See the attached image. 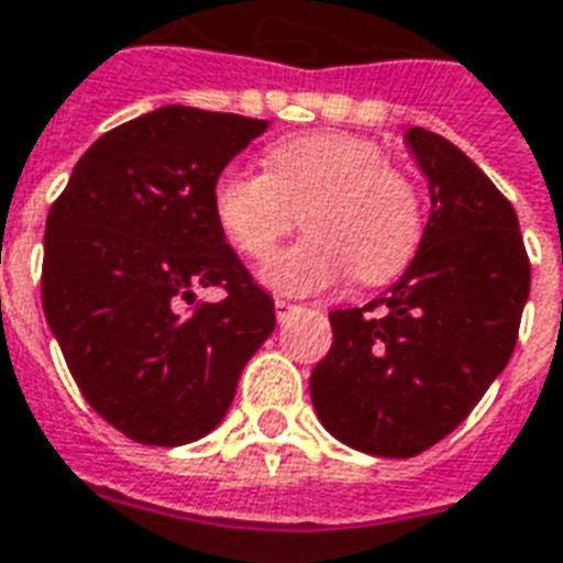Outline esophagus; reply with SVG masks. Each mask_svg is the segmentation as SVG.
<instances>
[{"instance_id": "34e87169", "label": "esophagus", "mask_w": 563, "mask_h": 563, "mask_svg": "<svg viewBox=\"0 0 563 563\" xmlns=\"http://www.w3.org/2000/svg\"><path fill=\"white\" fill-rule=\"evenodd\" d=\"M274 310H277V319H280V322H283V319L292 313L295 305H289V301H280V298H277V301H274Z\"/></svg>"}]
</instances>
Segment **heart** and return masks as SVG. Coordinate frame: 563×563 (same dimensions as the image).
Wrapping results in <instances>:
<instances>
[{
  "mask_svg": "<svg viewBox=\"0 0 563 563\" xmlns=\"http://www.w3.org/2000/svg\"><path fill=\"white\" fill-rule=\"evenodd\" d=\"M265 165L225 168L210 201L222 234L246 258H268L301 210L310 232L262 271L274 292H322L350 271L362 283H386L410 265L422 241V198L377 144L307 132L271 144Z\"/></svg>",
  "mask_w": 563,
  "mask_h": 563,
  "instance_id": "1",
  "label": "heart"
}]
</instances>
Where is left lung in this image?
Wrapping results in <instances>:
<instances>
[{
    "mask_svg": "<svg viewBox=\"0 0 563 563\" xmlns=\"http://www.w3.org/2000/svg\"><path fill=\"white\" fill-rule=\"evenodd\" d=\"M404 144L431 198L419 250L371 305L331 310L334 343L310 374L322 428L379 459L419 455L467 419L507 367L531 292L519 220L497 186L428 129H407Z\"/></svg>",
    "mask_w": 563,
    "mask_h": 563,
    "instance_id": "8db88e82",
    "label": "left lung"
}]
</instances>
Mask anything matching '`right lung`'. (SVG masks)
<instances>
[{"label":"right lung","mask_w":563,"mask_h":563,"mask_svg":"<svg viewBox=\"0 0 563 563\" xmlns=\"http://www.w3.org/2000/svg\"><path fill=\"white\" fill-rule=\"evenodd\" d=\"M268 126L156 108L104 132L47 213L44 317L84 398L129 440L210 434L277 325L210 201L222 168ZM208 285H225L227 301L184 314Z\"/></svg>","instance_id":"right-lung-1"}]
</instances>
